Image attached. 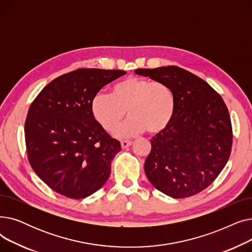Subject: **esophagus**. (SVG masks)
Returning <instances> with one entry per match:
<instances>
[{
	"instance_id": "esophagus-1",
	"label": "esophagus",
	"mask_w": 252,
	"mask_h": 252,
	"mask_svg": "<svg viewBox=\"0 0 252 252\" xmlns=\"http://www.w3.org/2000/svg\"><path fill=\"white\" fill-rule=\"evenodd\" d=\"M131 143H133V142H131V141H128V140H126V141H122V147L125 149V148H127V147H129L130 146V145H131Z\"/></svg>"
}]
</instances>
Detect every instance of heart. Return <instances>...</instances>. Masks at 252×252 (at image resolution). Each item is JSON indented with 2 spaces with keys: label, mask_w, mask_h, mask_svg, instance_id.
I'll return each mask as SVG.
<instances>
[{
  "label": "heart",
  "mask_w": 252,
  "mask_h": 252,
  "mask_svg": "<svg viewBox=\"0 0 252 252\" xmlns=\"http://www.w3.org/2000/svg\"><path fill=\"white\" fill-rule=\"evenodd\" d=\"M176 99L173 90L162 82L129 76L115 84L110 95L97 93L90 110L95 122L106 131H113L126 116L127 122L115 131L125 139L147 130L151 135L163 131L173 121Z\"/></svg>",
  "instance_id": "b5f03b06"
}]
</instances>
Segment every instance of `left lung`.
I'll return each mask as SVG.
<instances>
[{"label": "left lung", "mask_w": 252, "mask_h": 252, "mask_svg": "<svg viewBox=\"0 0 252 252\" xmlns=\"http://www.w3.org/2000/svg\"><path fill=\"white\" fill-rule=\"evenodd\" d=\"M135 72L170 87L175 94L173 121L151 139L144 169L153 186L173 198L201 192L227 164L232 125L222 98L202 78L178 66Z\"/></svg>", "instance_id": "obj_1"}]
</instances>
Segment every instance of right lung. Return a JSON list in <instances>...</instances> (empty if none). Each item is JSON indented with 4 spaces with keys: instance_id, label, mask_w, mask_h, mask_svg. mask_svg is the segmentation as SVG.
I'll return each instance as SVG.
<instances>
[{
    "instance_id": "right-lung-1",
    "label": "right lung",
    "mask_w": 252,
    "mask_h": 252,
    "mask_svg": "<svg viewBox=\"0 0 252 252\" xmlns=\"http://www.w3.org/2000/svg\"><path fill=\"white\" fill-rule=\"evenodd\" d=\"M124 70L82 68L56 77L32 103L24 125L30 163L45 184L72 199L103 187L122 150L93 118L92 98Z\"/></svg>"
}]
</instances>
